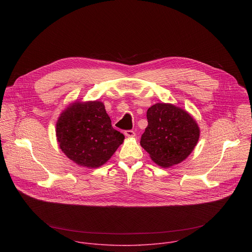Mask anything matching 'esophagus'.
Listing matches in <instances>:
<instances>
[{"label":"esophagus","instance_id":"34e87169","mask_svg":"<svg viewBox=\"0 0 252 252\" xmlns=\"http://www.w3.org/2000/svg\"><path fill=\"white\" fill-rule=\"evenodd\" d=\"M125 135L127 136V137H134V136H135V132H134L133 130H131V129L126 130V131H125Z\"/></svg>","mask_w":252,"mask_h":252}]
</instances>
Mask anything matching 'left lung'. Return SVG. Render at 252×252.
I'll return each instance as SVG.
<instances>
[{
	"label": "left lung",
	"mask_w": 252,
	"mask_h": 252,
	"mask_svg": "<svg viewBox=\"0 0 252 252\" xmlns=\"http://www.w3.org/2000/svg\"><path fill=\"white\" fill-rule=\"evenodd\" d=\"M148 126L140 146L151 158L162 167L184 161L193 151L199 138V127L185 110L171 103L158 102L147 113Z\"/></svg>",
	"instance_id": "left-lung-1"
}]
</instances>
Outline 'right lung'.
<instances>
[{
    "instance_id": "obj_1",
    "label": "right lung",
    "mask_w": 252,
    "mask_h": 252,
    "mask_svg": "<svg viewBox=\"0 0 252 252\" xmlns=\"http://www.w3.org/2000/svg\"><path fill=\"white\" fill-rule=\"evenodd\" d=\"M56 134L63 153L90 168L104 164L125 139L112 126L104 104L97 100L70 103L58 119Z\"/></svg>"
}]
</instances>
